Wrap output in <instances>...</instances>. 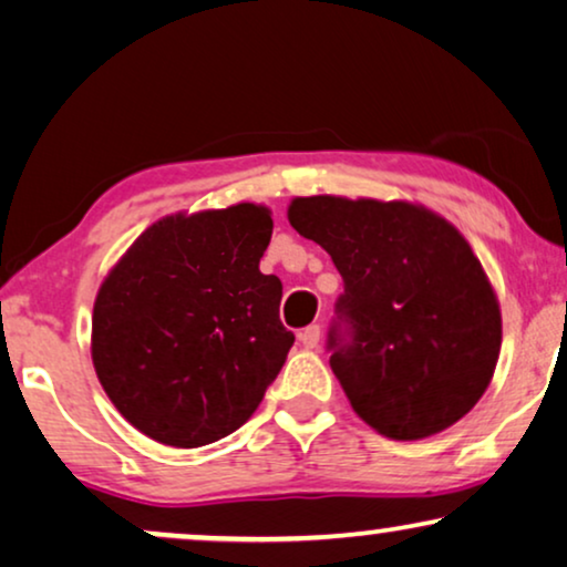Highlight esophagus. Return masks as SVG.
Masks as SVG:
<instances>
[{
  "instance_id": "obj_1",
  "label": "esophagus",
  "mask_w": 567,
  "mask_h": 567,
  "mask_svg": "<svg viewBox=\"0 0 567 567\" xmlns=\"http://www.w3.org/2000/svg\"><path fill=\"white\" fill-rule=\"evenodd\" d=\"M298 339H300V344L306 347V350H316V347H319V342H321V327H319V323H311V327H306L303 331H300Z\"/></svg>"
}]
</instances>
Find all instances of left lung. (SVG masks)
Listing matches in <instances>:
<instances>
[{
    "label": "left lung",
    "mask_w": 567,
    "mask_h": 567,
    "mask_svg": "<svg viewBox=\"0 0 567 567\" xmlns=\"http://www.w3.org/2000/svg\"><path fill=\"white\" fill-rule=\"evenodd\" d=\"M288 220L344 279L329 365L352 410L391 441L464 417L493 381L501 303L470 240L414 202L296 196Z\"/></svg>",
    "instance_id": "8db88e82"
}]
</instances>
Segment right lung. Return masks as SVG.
<instances>
[{
	"label": "right lung",
	"mask_w": 567,
	"mask_h": 567,
	"mask_svg": "<svg viewBox=\"0 0 567 567\" xmlns=\"http://www.w3.org/2000/svg\"><path fill=\"white\" fill-rule=\"evenodd\" d=\"M271 213L240 202L165 215L105 275L90 352L113 406L163 446L199 449L256 412L292 342L261 275Z\"/></svg>",
	"instance_id": "1"
}]
</instances>
